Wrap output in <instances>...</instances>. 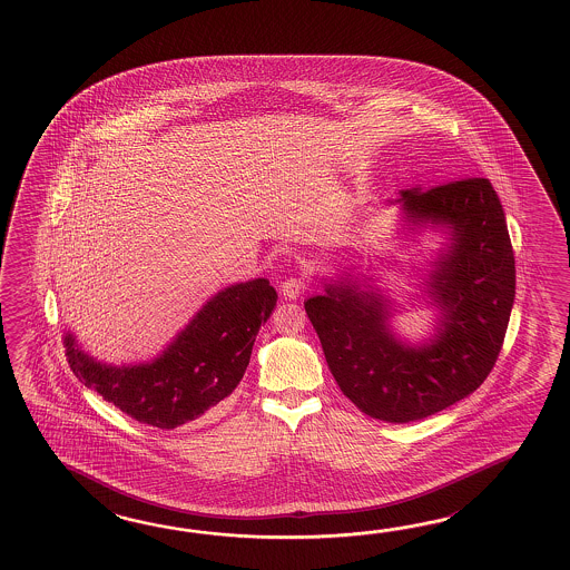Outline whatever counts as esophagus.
Returning a JSON list of instances; mask_svg holds the SVG:
<instances>
[{
  "label": "esophagus",
  "instance_id": "esophagus-1",
  "mask_svg": "<svg viewBox=\"0 0 570 570\" xmlns=\"http://www.w3.org/2000/svg\"><path fill=\"white\" fill-rule=\"evenodd\" d=\"M305 289H307V283L299 279V277H291V279H285L281 283V295L285 299H297L299 295L305 293Z\"/></svg>",
  "mask_w": 570,
  "mask_h": 570
}]
</instances>
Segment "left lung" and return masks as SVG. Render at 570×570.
I'll list each match as a JSON object with an SVG mask.
<instances>
[{
    "mask_svg": "<svg viewBox=\"0 0 570 570\" xmlns=\"http://www.w3.org/2000/svg\"><path fill=\"white\" fill-rule=\"evenodd\" d=\"M391 204L407 224L449 234L424 279L440 312L436 334L422 344L401 340L387 297L352 275L324 281L326 293L303 305L342 393L375 420L407 424L469 397L491 373L515 297V258L489 179L413 187Z\"/></svg>",
    "mask_w": 570,
    "mask_h": 570,
    "instance_id": "8db88e82",
    "label": "left lung"
}]
</instances>
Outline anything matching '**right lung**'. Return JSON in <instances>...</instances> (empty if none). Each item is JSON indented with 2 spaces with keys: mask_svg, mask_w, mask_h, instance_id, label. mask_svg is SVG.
Returning <instances> with one entry per match:
<instances>
[{
  "mask_svg": "<svg viewBox=\"0 0 570 570\" xmlns=\"http://www.w3.org/2000/svg\"><path fill=\"white\" fill-rule=\"evenodd\" d=\"M277 305L267 279L218 291L157 358L140 364L99 363L71 332L67 361L86 387L140 424L173 430L214 412L240 383L256 334Z\"/></svg>",
  "mask_w": 570,
  "mask_h": 570,
  "instance_id": "right-lung-1",
  "label": "right lung"
}]
</instances>
